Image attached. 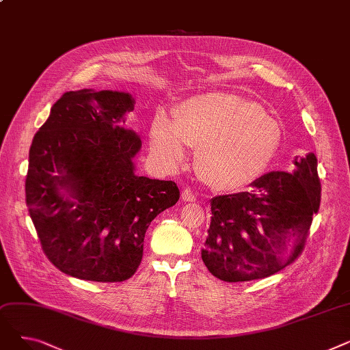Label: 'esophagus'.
Returning a JSON list of instances; mask_svg holds the SVG:
<instances>
[{
    "mask_svg": "<svg viewBox=\"0 0 350 350\" xmlns=\"http://www.w3.org/2000/svg\"><path fill=\"white\" fill-rule=\"evenodd\" d=\"M181 198L185 200V201H196L197 197H196V194H194V191L191 189H183Z\"/></svg>",
    "mask_w": 350,
    "mask_h": 350,
    "instance_id": "esophagus-1",
    "label": "esophagus"
}]
</instances>
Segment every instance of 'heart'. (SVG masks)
<instances>
[{
    "label": "heart",
    "mask_w": 350,
    "mask_h": 350,
    "mask_svg": "<svg viewBox=\"0 0 350 350\" xmlns=\"http://www.w3.org/2000/svg\"><path fill=\"white\" fill-rule=\"evenodd\" d=\"M281 126L260 105L224 92L196 95L174 109V120L159 112L150 127L154 154L167 165L196 147V167L208 185L234 190L258 178L281 144Z\"/></svg>",
    "instance_id": "1"
}]
</instances>
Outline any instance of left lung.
Returning a JSON list of instances; mask_svg holds the SVG:
<instances>
[{
	"label": "left lung",
	"instance_id": "8db88e82",
	"mask_svg": "<svg viewBox=\"0 0 350 350\" xmlns=\"http://www.w3.org/2000/svg\"><path fill=\"white\" fill-rule=\"evenodd\" d=\"M295 170L269 172L251 190L210 200L211 223L201 258L226 282L262 280L295 261L321 204L317 156L293 160Z\"/></svg>",
	"mask_w": 350,
	"mask_h": 350
}]
</instances>
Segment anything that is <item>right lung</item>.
<instances>
[{"label": "right lung", "mask_w": 350, "mask_h": 350, "mask_svg": "<svg viewBox=\"0 0 350 350\" xmlns=\"http://www.w3.org/2000/svg\"><path fill=\"white\" fill-rule=\"evenodd\" d=\"M124 92H66L33 136L25 200L48 260L70 277L122 282L142 262L146 230L180 191L135 174L140 136Z\"/></svg>", "instance_id": "right-lung-1"}]
</instances>
